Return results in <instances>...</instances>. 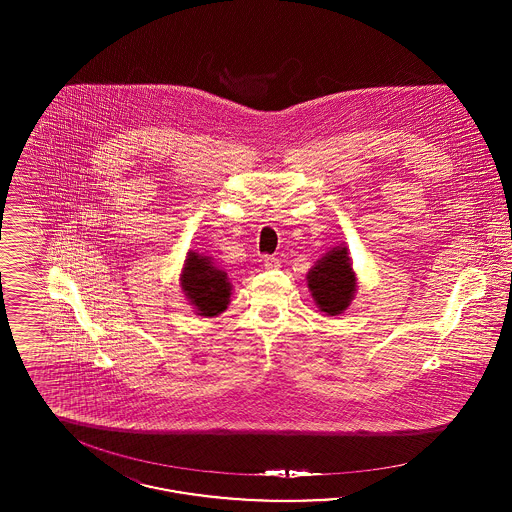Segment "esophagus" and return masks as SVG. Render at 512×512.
Returning <instances> with one entry per match:
<instances>
[{
    "instance_id": "34e87169",
    "label": "esophagus",
    "mask_w": 512,
    "mask_h": 512,
    "mask_svg": "<svg viewBox=\"0 0 512 512\" xmlns=\"http://www.w3.org/2000/svg\"><path fill=\"white\" fill-rule=\"evenodd\" d=\"M263 263H265V268H268V270L280 267V259H276L274 255H265V257H263Z\"/></svg>"
}]
</instances>
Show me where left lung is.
<instances>
[{
  "mask_svg": "<svg viewBox=\"0 0 512 512\" xmlns=\"http://www.w3.org/2000/svg\"><path fill=\"white\" fill-rule=\"evenodd\" d=\"M307 286L318 309L330 317L341 315L357 292V276L347 247L330 249L307 274Z\"/></svg>",
  "mask_w": 512,
  "mask_h": 512,
  "instance_id": "left-lung-1",
  "label": "left lung"
}]
</instances>
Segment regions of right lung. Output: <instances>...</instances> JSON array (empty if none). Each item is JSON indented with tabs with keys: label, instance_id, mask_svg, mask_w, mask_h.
<instances>
[{
	"label": "right lung",
	"instance_id": "1",
	"mask_svg": "<svg viewBox=\"0 0 512 512\" xmlns=\"http://www.w3.org/2000/svg\"><path fill=\"white\" fill-rule=\"evenodd\" d=\"M184 295L201 317H217L230 303L232 286L224 270L211 263V257L190 251L180 274Z\"/></svg>",
	"mask_w": 512,
	"mask_h": 512
}]
</instances>
